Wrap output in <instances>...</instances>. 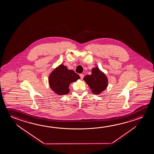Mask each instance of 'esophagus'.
<instances>
[{"label": "esophagus", "mask_w": 154, "mask_h": 154, "mask_svg": "<svg viewBox=\"0 0 154 154\" xmlns=\"http://www.w3.org/2000/svg\"><path fill=\"white\" fill-rule=\"evenodd\" d=\"M79 76H80V77H81V79H83L84 78V75L83 74H82V73H81L79 75Z\"/></svg>", "instance_id": "esophagus-1"}]
</instances>
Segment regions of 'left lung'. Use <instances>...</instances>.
Wrapping results in <instances>:
<instances>
[{
    "label": "left lung",
    "instance_id": "8db88e82",
    "mask_svg": "<svg viewBox=\"0 0 154 154\" xmlns=\"http://www.w3.org/2000/svg\"><path fill=\"white\" fill-rule=\"evenodd\" d=\"M91 72V75H88L84 78V81L90 86L93 94H99L107 88L108 78L97 66L93 68Z\"/></svg>",
    "mask_w": 154,
    "mask_h": 154
}]
</instances>
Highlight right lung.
<instances>
[{
    "instance_id": "obj_1",
    "label": "right lung",
    "mask_w": 154,
    "mask_h": 154,
    "mask_svg": "<svg viewBox=\"0 0 154 154\" xmlns=\"http://www.w3.org/2000/svg\"><path fill=\"white\" fill-rule=\"evenodd\" d=\"M80 78L74 71L69 70L66 66L61 64L49 75L48 82L51 89L55 93L62 96L69 92L70 84L75 82Z\"/></svg>"
}]
</instances>
